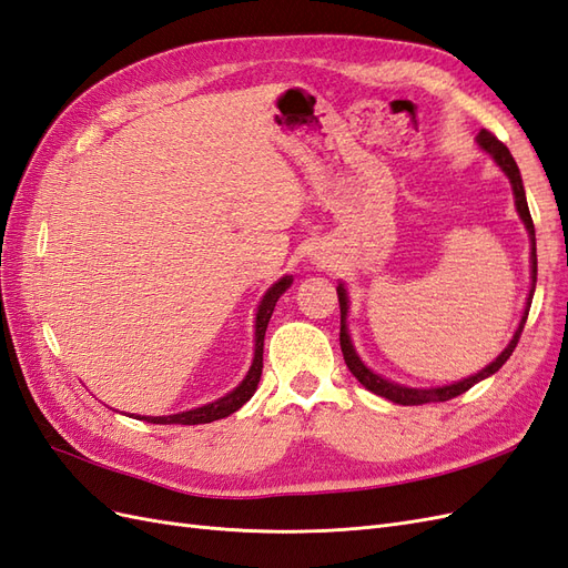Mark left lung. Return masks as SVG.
<instances>
[{"mask_svg": "<svg viewBox=\"0 0 568 568\" xmlns=\"http://www.w3.org/2000/svg\"><path fill=\"white\" fill-rule=\"evenodd\" d=\"M478 148L488 154L495 164L501 169V173H505L509 178L511 183V192H514V206H516V214L518 219L524 221L526 231H528V240H530V290H528V297H526V306H524V314H521V321H518V328L514 331L509 345L501 349L495 359L480 368L478 374L468 376V378H462L457 383H449V385H437V387H409V385H402V383H395V381H387L383 378L381 374H376V371H371L364 362L362 356L356 354L354 349V343H352V335H349V328H347V314H349V295H347V287L345 283L337 285V300H339V347H343V356H345V364L347 368L352 371V376L359 381L366 390H371L374 395H381L385 399H390L395 404H402V407H414V404H428V402H447L452 397H457L462 393H466L468 387H474L476 383L490 378L493 374H497V371L501 368V364H505L516 343L518 337H521V331L526 326V318H528V310H530V302H532V293H536V281H538V254H536V229H532V219H530V212H528V202H526V190H524V181H521V171H518L514 156L509 154V150L501 144L493 133L488 131H480L478 138Z\"/></svg>", "mask_w": 568, "mask_h": 568, "instance_id": "1", "label": "left lung"}]
</instances>
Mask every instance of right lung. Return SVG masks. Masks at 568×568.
Segmentation results:
<instances>
[{
  "mask_svg": "<svg viewBox=\"0 0 568 568\" xmlns=\"http://www.w3.org/2000/svg\"><path fill=\"white\" fill-rule=\"evenodd\" d=\"M293 285V275H283L281 281H275L258 302L256 306V316H254V356H252V366L247 371V376L240 381L237 387H233L231 393H225L223 397L202 404V407H194L187 412H178V414H169V416H135L138 420H148V424H161V426H197V424H212V420L231 416L233 412H237L242 404L250 402L252 395L256 393L258 378H262V368H264V335L268 328L271 314L275 310V302L285 293V290Z\"/></svg>",
  "mask_w": 568,
  "mask_h": 568,
  "instance_id": "1",
  "label": "right lung"
}]
</instances>
